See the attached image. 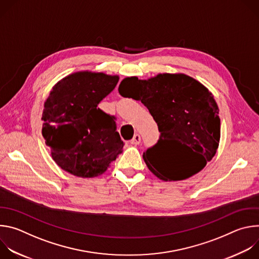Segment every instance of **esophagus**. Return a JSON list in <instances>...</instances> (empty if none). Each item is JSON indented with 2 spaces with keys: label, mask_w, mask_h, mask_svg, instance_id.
<instances>
[{
  "label": "esophagus",
  "mask_w": 259,
  "mask_h": 259,
  "mask_svg": "<svg viewBox=\"0 0 259 259\" xmlns=\"http://www.w3.org/2000/svg\"><path fill=\"white\" fill-rule=\"evenodd\" d=\"M140 141H141L140 135H139V134H135V135L133 136V138L130 140V143L133 144V145H137V144L140 143Z\"/></svg>",
  "instance_id": "1"
}]
</instances>
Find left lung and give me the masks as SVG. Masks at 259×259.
Returning <instances> with one entry per match:
<instances>
[{
	"label": "left lung",
	"mask_w": 259,
	"mask_h": 259,
	"mask_svg": "<svg viewBox=\"0 0 259 259\" xmlns=\"http://www.w3.org/2000/svg\"><path fill=\"white\" fill-rule=\"evenodd\" d=\"M119 93L140 100L158 124L160 138L143 153V160L160 179H187L215 156L220 139L219 109L211 92L197 80L183 73H160L149 80L131 77L121 82ZM171 141L190 154L186 169L170 166L164 144Z\"/></svg>",
	"instance_id": "left-lung-1"
}]
</instances>
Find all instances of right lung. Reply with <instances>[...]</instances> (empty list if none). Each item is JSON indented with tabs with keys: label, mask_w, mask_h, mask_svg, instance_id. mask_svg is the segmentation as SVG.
Listing matches in <instances>:
<instances>
[{
	"label": "right lung",
	"mask_w": 259,
	"mask_h": 259,
	"mask_svg": "<svg viewBox=\"0 0 259 259\" xmlns=\"http://www.w3.org/2000/svg\"><path fill=\"white\" fill-rule=\"evenodd\" d=\"M119 82L118 76L78 71L51 90L44 103L42 134L52 159L64 171L95 177L122 153L116 117L97 107Z\"/></svg>",
	"instance_id": "right-lung-1"
}]
</instances>
